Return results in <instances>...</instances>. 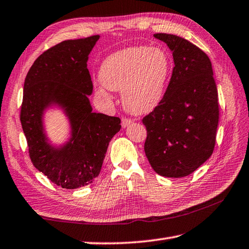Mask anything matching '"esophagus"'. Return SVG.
Returning a JSON list of instances; mask_svg holds the SVG:
<instances>
[{"label":"esophagus","mask_w":249,"mask_h":249,"mask_svg":"<svg viewBox=\"0 0 249 249\" xmlns=\"http://www.w3.org/2000/svg\"><path fill=\"white\" fill-rule=\"evenodd\" d=\"M132 120L130 119H127V117H123V119H122V126H123L124 128H126V127H128V126L132 124Z\"/></svg>","instance_id":"esophagus-1"}]
</instances>
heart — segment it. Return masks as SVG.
<instances>
[{
	"instance_id": "heart-1",
	"label": "heart",
	"mask_w": 249,
	"mask_h": 249,
	"mask_svg": "<svg viewBox=\"0 0 249 249\" xmlns=\"http://www.w3.org/2000/svg\"><path fill=\"white\" fill-rule=\"evenodd\" d=\"M171 67L169 54L160 47L135 46L119 50L101 65L96 94L108 99L109 91L122 90V101L128 112L147 114L161 102Z\"/></svg>"
}]
</instances>
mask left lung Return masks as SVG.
Returning <instances> with one entry per match:
<instances>
[{
    "label": "left lung",
    "instance_id": "8db88e82",
    "mask_svg": "<svg viewBox=\"0 0 249 249\" xmlns=\"http://www.w3.org/2000/svg\"><path fill=\"white\" fill-rule=\"evenodd\" d=\"M171 50L175 67L161 102L142 119L145 154L158 175L181 178L196 171L214 150L217 89L204 52L172 34H155Z\"/></svg>",
    "mask_w": 249,
    "mask_h": 249
}]
</instances>
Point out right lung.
Returning a JSON list of instances; mask_svg holds the SVG:
<instances>
[{"instance_id":"obj_1","label":"right lung","mask_w":249,"mask_h":249,"mask_svg":"<svg viewBox=\"0 0 249 249\" xmlns=\"http://www.w3.org/2000/svg\"><path fill=\"white\" fill-rule=\"evenodd\" d=\"M100 36L65 40L36 59L24 82L20 123L33 165L54 184L77 189L99 176L108 142L121 129V120L92 112L93 84L87 68ZM63 109L71 125L65 144H50L43 126L48 108Z\"/></svg>"}]
</instances>
